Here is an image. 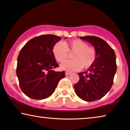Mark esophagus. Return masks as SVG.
Here are the masks:
<instances>
[{
	"mask_svg": "<svg viewBox=\"0 0 130 130\" xmlns=\"http://www.w3.org/2000/svg\"><path fill=\"white\" fill-rule=\"evenodd\" d=\"M71 73L69 72H65V75H71Z\"/></svg>",
	"mask_w": 130,
	"mask_h": 130,
	"instance_id": "esophagus-1",
	"label": "esophagus"
}]
</instances>
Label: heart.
Instances as JSON below:
<instances>
[{
    "label": "heart",
    "instance_id": "obj_1",
    "mask_svg": "<svg viewBox=\"0 0 130 130\" xmlns=\"http://www.w3.org/2000/svg\"><path fill=\"white\" fill-rule=\"evenodd\" d=\"M68 51L74 52L73 61H67L62 63V69L67 71H76L82 68H88L95 62L96 51L94 47L88 46L87 42L75 39L64 43H58L53 48V54L56 60L62 62L68 58Z\"/></svg>",
    "mask_w": 130,
    "mask_h": 130
}]
</instances>
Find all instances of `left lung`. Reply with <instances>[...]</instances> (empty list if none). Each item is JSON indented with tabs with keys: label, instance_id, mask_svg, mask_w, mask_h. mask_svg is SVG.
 I'll return each mask as SVG.
<instances>
[{
	"label": "left lung",
	"instance_id": "left-lung-1",
	"mask_svg": "<svg viewBox=\"0 0 130 130\" xmlns=\"http://www.w3.org/2000/svg\"><path fill=\"white\" fill-rule=\"evenodd\" d=\"M96 51L95 62L85 72L78 73L79 81L74 86L79 98L88 102L101 99L110 90L116 73V56L108 43L94 36L79 37Z\"/></svg>",
	"mask_w": 130,
	"mask_h": 130
}]
</instances>
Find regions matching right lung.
Wrapping results in <instances>:
<instances>
[{"instance_id": "right-lung-1", "label": "right lung", "mask_w": 130, "mask_h": 130, "mask_svg": "<svg viewBox=\"0 0 130 130\" xmlns=\"http://www.w3.org/2000/svg\"><path fill=\"white\" fill-rule=\"evenodd\" d=\"M61 39L54 35L36 36L29 41L20 51L16 75L21 89L28 97L35 100L48 98L60 80L65 77V71L52 70L59 67L53 48Z\"/></svg>"}]
</instances>
